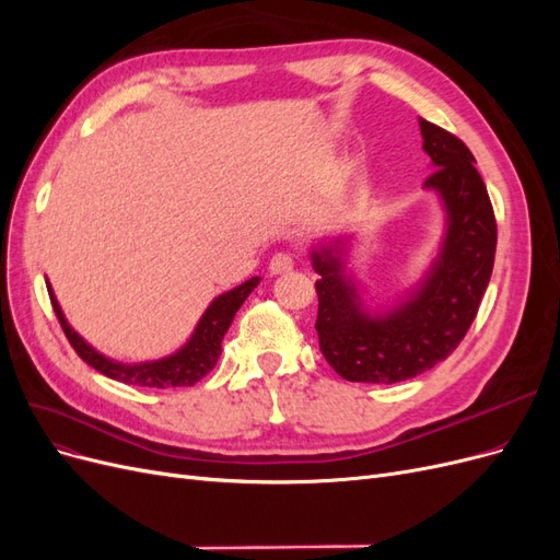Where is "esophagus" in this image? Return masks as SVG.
I'll list each match as a JSON object with an SVG mask.
<instances>
[{
  "label": "esophagus",
  "instance_id": "34e87169",
  "mask_svg": "<svg viewBox=\"0 0 560 560\" xmlns=\"http://www.w3.org/2000/svg\"><path fill=\"white\" fill-rule=\"evenodd\" d=\"M292 268H294L292 257H290V254H282V252L273 254V259H270V264H268V270H270V273H273V276L290 273Z\"/></svg>",
  "mask_w": 560,
  "mask_h": 560
}]
</instances>
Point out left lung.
Segmentation results:
<instances>
[{"label": "left lung", "instance_id": "1", "mask_svg": "<svg viewBox=\"0 0 560 560\" xmlns=\"http://www.w3.org/2000/svg\"><path fill=\"white\" fill-rule=\"evenodd\" d=\"M422 149L436 171L425 189L446 208V235L425 280L385 313H369L346 276V243L313 249L317 338L325 360L352 383H399L432 369L460 346L493 273L498 224L471 151L420 118Z\"/></svg>", "mask_w": 560, "mask_h": 560}]
</instances>
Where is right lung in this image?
I'll use <instances>...</instances> for the list:
<instances>
[{"instance_id": "add662e5", "label": "right lung", "mask_w": 560, "mask_h": 560, "mask_svg": "<svg viewBox=\"0 0 560 560\" xmlns=\"http://www.w3.org/2000/svg\"><path fill=\"white\" fill-rule=\"evenodd\" d=\"M259 280L261 278H249L247 282L235 287V290L217 296L210 303L206 315L200 317L194 336L189 338V343L179 348L175 354H171V358L144 362V364H121V362L107 360L105 354L93 350L70 325H67L58 301L54 292H50V284L46 287L67 341H70V346L74 348L79 358L86 364H91L95 371H100V374H105L107 378H114L118 383L140 385V387H189V385H196L202 376H208L214 369L219 354H222L224 334L229 331L235 313H238V308L252 294L254 287L259 284Z\"/></svg>"}]
</instances>
